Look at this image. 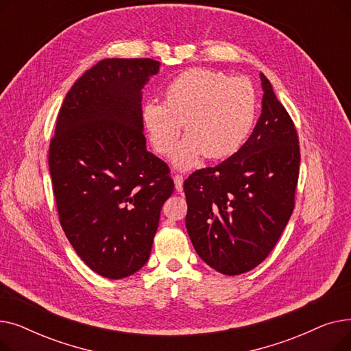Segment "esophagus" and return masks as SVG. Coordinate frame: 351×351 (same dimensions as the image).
Wrapping results in <instances>:
<instances>
[{
	"label": "esophagus",
	"instance_id": "1",
	"mask_svg": "<svg viewBox=\"0 0 351 351\" xmlns=\"http://www.w3.org/2000/svg\"><path fill=\"white\" fill-rule=\"evenodd\" d=\"M173 182H175V188L178 192H180L183 189V176L182 175H175L173 176Z\"/></svg>",
	"mask_w": 351,
	"mask_h": 351
}]
</instances>
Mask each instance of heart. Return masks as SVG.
I'll return each mask as SVG.
<instances>
[{
    "label": "heart",
    "mask_w": 351,
    "mask_h": 351,
    "mask_svg": "<svg viewBox=\"0 0 351 351\" xmlns=\"http://www.w3.org/2000/svg\"><path fill=\"white\" fill-rule=\"evenodd\" d=\"M259 97L253 82L222 71L189 68L163 90V104L147 101L142 121L158 154L169 156L183 125L188 135L173 156L179 169H191L202 156L210 160L236 154L256 122Z\"/></svg>",
    "instance_id": "b5f03b06"
}]
</instances>
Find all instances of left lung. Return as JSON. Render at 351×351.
I'll use <instances>...</instances> for the list:
<instances>
[{
	"mask_svg": "<svg viewBox=\"0 0 351 351\" xmlns=\"http://www.w3.org/2000/svg\"><path fill=\"white\" fill-rule=\"evenodd\" d=\"M261 80L262 115L250 138L230 158L193 172L183 183L192 245L202 261L228 276L259 266L294 209L298 131L263 73Z\"/></svg>",
	"mask_w": 351,
	"mask_h": 351,
	"instance_id": "1",
	"label": "left lung"
}]
</instances>
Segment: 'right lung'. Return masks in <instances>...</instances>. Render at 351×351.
Listing matches in <instances>:
<instances>
[{"instance_id":"1","label":"right lung","mask_w":351,"mask_h":351,"mask_svg":"<svg viewBox=\"0 0 351 351\" xmlns=\"http://www.w3.org/2000/svg\"><path fill=\"white\" fill-rule=\"evenodd\" d=\"M151 58H108L72 85L49 142L60 223L82 262L123 279L149 259L159 215L173 193L171 169L146 151L142 88Z\"/></svg>"}]
</instances>
